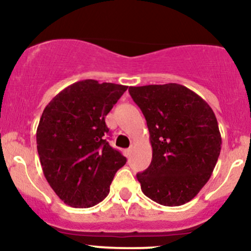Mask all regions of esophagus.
Listing matches in <instances>:
<instances>
[{"mask_svg":"<svg viewBox=\"0 0 251 251\" xmlns=\"http://www.w3.org/2000/svg\"><path fill=\"white\" fill-rule=\"evenodd\" d=\"M133 149H134V143H132L131 146H129V148L127 149V154H131V152L133 151Z\"/></svg>","mask_w":251,"mask_h":251,"instance_id":"1","label":"esophagus"}]
</instances>
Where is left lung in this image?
Returning <instances> with one entry per match:
<instances>
[{"label": "left lung", "mask_w": 251, "mask_h": 251, "mask_svg": "<svg viewBox=\"0 0 251 251\" xmlns=\"http://www.w3.org/2000/svg\"><path fill=\"white\" fill-rule=\"evenodd\" d=\"M148 124L152 160L137 174L142 191L165 206L196 197L220 157L222 138L212 108L178 83L129 87Z\"/></svg>", "instance_id": "8db88e82"}]
</instances>
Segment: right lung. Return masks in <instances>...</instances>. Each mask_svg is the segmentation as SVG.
Segmentation results:
<instances>
[{
	"instance_id": "obj_1",
	"label": "right lung",
	"mask_w": 251,
	"mask_h": 251,
	"mask_svg": "<svg viewBox=\"0 0 251 251\" xmlns=\"http://www.w3.org/2000/svg\"><path fill=\"white\" fill-rule=\"evenodd\" d=\"M127 86L82 80L62 89L43 109L36 131L46 179L61 201L91 208L109 192L126 158L105 139V117Z\"/></svg>"
}]
</instances>
